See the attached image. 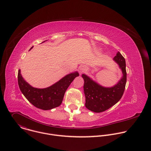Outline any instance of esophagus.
<instances>
[{
  "label": "esophagus",
  "instance_id": "1",
  "mask_svg": "<svg viewBox=\"0 0 151 151\" xmlns=\"http://www.w3.org/2000/svg\"><path fill=\"white\" fill-rule=\"evenodd\" d=\"M85 70H86V68L83 66H81L79 67V72L81 73L82 72H83Z\"/></svg>",
  "mask_w": 151,
  "mask_h": 151
}]
</instances>
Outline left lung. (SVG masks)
<instances>
[{"label":"left lung","mask_w":151,"mask_h":151,"mask_svg":"<svg viewBox=\"0 0 151 151\" xmlns=\"http://www.w3.org/2000/svg\"><path fill=\"white\" fill-rule=\"evenodd\" d=\"M113 60L121 70L122 77L112 87H103L88 75H82L84 81L85 107L92 112L100 113L107 110L117 103L123 95L127 82L125 60L119 52Z\"/></svg>","instance_id":"left-lung-1"}]
</instances>
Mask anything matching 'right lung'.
<instances>
[{"label": "right lung", "instance_id": "right-lung-1", "mask_svg": "<svg viewBox=\"0 0 151 151\" xmlns=\"http://www.w3.org/2000/svg\"><path fill=\"white\" fill-rule=\"evenodd\" d=\"M79 73L77 71L73 72L64 76L48 87L37 88L32 87L26 81L21 75V70L19 69L18 82L21 93L30 103L37 108L47 111L52 109L61 105L66 90L74 79L79 76Z\"/></svg>", "mask_w": 151, "mask_h": 151}]
</instances>
